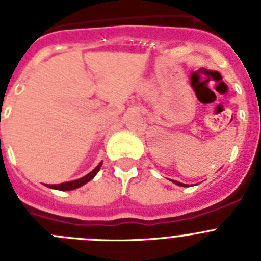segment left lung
I'll list each match as a JSON object with an SVG mask.
<instances>
[{"label": "left lung", "instance_id": "8db88e82", "mask_svg": "<svg viewBox=\"0 0 261 261\" xmlns=\"http://www.w3.org/2000/svg\"><path fill=\"white\" fill-rule=\"evenodd\" d=\"M174 181L175 184H177V186H181V187H186V184H183V183H179V181H175V180H172Z\"/></svg>", "mask_w": 261, "mask_h": 261}]
</instances>
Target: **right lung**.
Returning <instances> with one entry per match:
<instances>
[{
  "mask_svg": "<svg viewBox=\"0 0 261 261\" xmlns=\"http://www.w3.org/2000/svg\"><path fill=\"white\" fill-rule=\"evenodd\" d=\"M100 166H102V163H99V165L94 168L93 171L90 172V174H87L86 176L84 177H81V179H78V180L68 181V183H61V184H49L48 187H49V188H53V190H59V191H71V190H75V188H80V187L86 184L87 181L91 180V179L98 174V171L100 170Z\"/></svg>",
  "mask_w": 261,
  "mask_h": 261,
  "instance_id": "obj_1",
  "label": "right lung"
}]
</instances>
